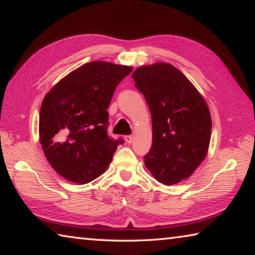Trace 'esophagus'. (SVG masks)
<instances>
[{
	"instance_id": "esophagus-1",
	"label": "esophagus",
	"mask_w": 255,
	"mask_h": 255,
	"mask_svg": "<svg viewBox=\"0 0 255 255\" xmlns=\"http://www.w3.org/2000/svg\"><path fill=\"white\" fill-rule=\"evenodd\" d=\"M125 140H126V143H128V144H131L132 143V140H133V137L132 136H126L125 137Z\"/></svg>"
}]
</instances>
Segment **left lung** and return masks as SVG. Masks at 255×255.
<instances>
[{"mask_svg": "<svg viewBox=\"0 0 255 255\" xmlns=\"http://www.w3.org/2000/svg\"><path fill=\"white\" fill-rule=\"evenodd\" d=\"M152 115L153 141L145 166L159 183L189 179L208 154L211 117L204 97L169 63L138 67L132 73Z\"/></svg>", "mask_w": 255, "mask_h": 255, "instance_id": "obj_1", "label": "left lung"}]
</instances>
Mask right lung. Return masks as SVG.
I'll list each match as a JSON object with an SVG mask.
<instances>
[{"mask_svg": "<svg viewBox=\"0 0 255 255\" xmlns=\"http://www.w3.org/2000/svg\"><path fill=\"white\" fill-rule=\"evenodd\" d=\"M131 66L94 60L76 68L46 94L39 115V143L51 167L73 183L97 179L123 140L108 136V107Z\"/></svg>", "mask_w": 255, "mask_h": 255, "instance_id": "add662e5", "label": "right lung"}]
</instances>
